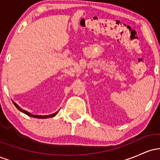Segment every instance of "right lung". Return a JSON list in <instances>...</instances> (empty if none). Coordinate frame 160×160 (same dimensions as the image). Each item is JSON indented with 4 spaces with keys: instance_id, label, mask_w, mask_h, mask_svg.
<instances>
[{
    "instance_id": "1",
    "label": "right lung",
    "mask_w": 160,
    "mask_h": 160,
    "mask_svg": "<svg viewBox=\"0 0 160 160\" xmlns=\"http://www.w3.org/2000/svg\"><path fill=\"white\" fill-rule=\"evenodd\" d=\"M13 104H14V105H15L16 107V108H17L18 110H19V111H21V112H23L24 113H25V114L28 115V116H30V117H35V118H38V119H46V118H49V117H54V116H56V115L57 114V113H58V112H56V113H53V114L47 115V116H37V115H33V114H31V113H29V112L25 111V110H22L21 108H19V105H18V104H16L15 103V102H13Z\"/></svg>"
}]
</instances>
